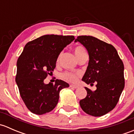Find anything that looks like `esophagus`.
<instances>
[{"instance_id": "1", "label": "esophagus", "mask_w": 134, "mask_h": 134, "mask_svg": "<svg viewBox=\"0 0 134 134\" xmlns=\"http://www.w3.org/2000/svg\"><path fill=\"white\" fill-rule=\"evenodd\" d=\"M70 87H72V88H74V89H76V88H78V86H76V85H70Z\"/></svg>"}]
</instances>
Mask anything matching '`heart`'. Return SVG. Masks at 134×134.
<instances>
[{"mask_svg":"<svg viewBox=\"0 0 134 134\" xmlns=\"http://www.w3.org/2000/svg\"><path fill=\"white\" fill-rule=\"evenodd\" d=\"M74 52H75L76 56L78 59H80L83 56L87 54V52H86V49L82 46H76L74 48ZM59 57H60V56H59ZM78 76H79V73H75V72H65L62 74V78L63 79L65 80L66 81H68V82H75L76 81Z\"/></svg>","mask_w":134,"mask_h":134,"instance_id":"heart-1","label":"heart"}]
</instances>
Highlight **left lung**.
Listing matches in <instances>:
<instances>
[{
    "label": "left lung",
    "instance_id": "left-lung-1",
    "mask_svg": "<svg viewBox=\"0 0 134 134\" xmlns=\"http://www.w3.org/2000/svg\"><path fill=\"white\" fill-rule=\"evenodd\" d=\"M75 42L83 44L89 54L82 81L91 86L97 83L94 91L85 87L87 96L80 101V105L87 114L100 117L111 111L118 102L125 87L124 64L111 44L90 36H78Z\"/></svg>",
    "mask_w": 134,
    "mask_h": 134
}]
</instances>
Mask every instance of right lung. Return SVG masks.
<instances>
[{"instance_id":"obj_1","label":"right lung","mask_w":134,"mask_h":134,"mask_svg":"<svg viewBox=\"0 0 134 134\" xmlns=\"http://www.w3.org/2000/svg\"><path fill=\"white\" fill-rule=\"evenodd\" d=\"M73 36L44 35L25 46L17 62L15 81L27 108L36 115L51 111L57 105L59 92L69 83L56 80L46 84L44 80L52 74L60 52L73 40Z\"/></svg>"}]
</instances>
